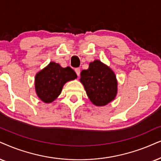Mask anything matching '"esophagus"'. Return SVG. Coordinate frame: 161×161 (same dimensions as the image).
<instances>
[{"label":"esophagus","instance_id":"obj_1","mask_svg":"<svg viewBox=\"0 0 161 161\" xmlns=\"http://www.w3.org/2000/svg\"><path fill=\"white\" fill-rule=\"evenodd\" d=\"M75 72H76V74H77V76H79V74H80V69L79 68H76L75 69Z\"/></svg>","mask_w":161,"mask_h":161}]
</instances>
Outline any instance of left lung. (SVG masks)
Wrapping results in <instances>:
<instances>
[{
    "instance_id": "1",
    "label": "left lung",
    "mask_w": 161,
    "mask_h": 161,
    "mask_svg": "<svg viewBox=\"0 0 161 161\" xmlns=\"http://www.w3.org/2000/svg\"><path fill=\"white\" fill-rule=\"evenodd\" d=\"M79 81L96 106H105L114 100L117 94L118 82L114 72L99 60L91 62L88 69L82 70Z\"/></svg>"
}]
</instances>
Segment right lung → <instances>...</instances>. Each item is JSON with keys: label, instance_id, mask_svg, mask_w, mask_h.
<instances>
[{"label": "right lung", "instance_id": "obj_1", "mask_svg": "<svg viewBox=\"0 0 161 161\" xmlns=\"http://www.w3.org/2000/svg\"><path fill=\"white\" fill-rule=\"evenodd\" d=\"M76 78V74L70 67L62 68L58 63L50 62L36 74V93L44 103H51L61 94L64 84Z\"/></svg>", "mask_w": 161, "mask_h": 161}]
</instances>
